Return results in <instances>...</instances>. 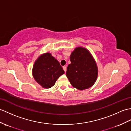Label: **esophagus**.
Wrapping results in <instances>:
<instances>
[{
    "label": "esophagus",
    "mask_w": 131,
    "mask_h": 131,
    "mask_svg": "<svg viewBox=\"0 0 131 131\" xmlns=\"http://www.w3.org/2000/svg\"><path fill=\"white\" fill-rule=\"evenodd\" d=\"M62 68H63V70H64L65 71V72H66V67L65 66H63V67H62Z\"/></svg>",
    "instance_id": "obj_1"
}]
</instances>
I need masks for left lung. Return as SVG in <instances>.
I'll return each mask as SVG.
<instances>
[{
	"label": "left lung",
	"mask_w": 131,
	"mask_h": 131,
	"mask_svg": "<svg viewBox=\"0 0 131 131\" xmlns=\"http://www.w3.org/2000/svg\"><path fill=\"white\" fill-rule=\"evenodd\" d=\"M70 61L66 74L72 85L81 90L93 86L98 76V68L89 51L81 47L76 48L71 54Z\"/></svg>",
	"instance_id": "8db88e82"
}]
</instances>
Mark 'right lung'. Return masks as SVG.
<instances>
[{
	"label": "right lung",
	"instance_id": "1",
	"mask_svg": "<svg viewBox=\"0 0 131 131\" xmlns=\"http://www.w3.org/2000/svg\"><path fill=\"white\" fill-rule=\"evenodd\" d=\"M64 73L59 62L50 53L39 57L33 68L34 79L44 88L53 86L57 79Z\"/></svg>",
	"mask_w": 131,
	"mask_h": 131
}]
</instances>
